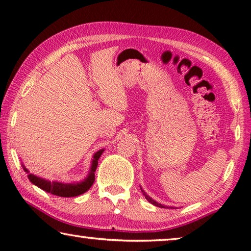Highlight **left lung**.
Here are the masks:
<instances>
[{"label": "left lung", "instance_id": "obj_1", "mask_svg": "<svg viewBox=\"0 0 251 251\" xmlns=\"http://www.w3.org/2000/svg\"><path fill=\"white\" fill-rule=\"evenodd\" d=\"M142 192H143V190H142ZM143 195H144V196H145V198L147 199V201H150V202H151L152 203V205H155V206H157V207H161V208H165L163 205H161V203H158V202H156L155 201H152V199L150 197V196H148V195H146L145 193H144L143 192Z\"/></svg>", "mask_w": 251, "mask_h": 251}]
</instances>
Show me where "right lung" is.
Instances as JSON below:
<instances>
[{
  "label": "right lung",
  "instance_id": "right-lung-1",
  "mask_svg": "<svg viewBox=\"0 0 251 251\" xmlns=\"http://www.w3.org/2000/svg\"><path fill=\"white\" fill-rule=\"evenodd\" d=\"M103 151H104L101 150L100 151H97L94 155V159H93L90 175H88L86 179L82 182H76V184L75 182H73V184H62V182H57V181L45 180V179H43V178H40V177L32 175V174H29L28 175V179L31 180L32 184H34L37 187H40L41 189H43L48 193H50L52 195H56V196H59V197L78 196V195L86 193L87 190L91 188L92 185L94 184L95 171H96L97 164H99L100 157ZM24 171L27 172V169L24 168Z\"/></svg>",
  "mask_w": 251,
  "mask_h": 251
}]
</instances>
